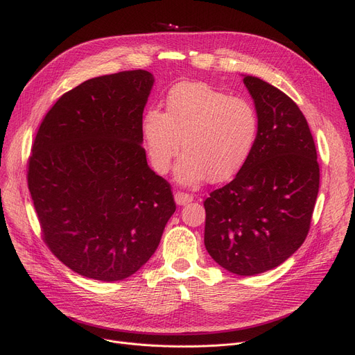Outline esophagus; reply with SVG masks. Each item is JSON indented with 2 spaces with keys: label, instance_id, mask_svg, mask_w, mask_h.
Returning a JSON list of instances; mask_svg holds the SVG:
<instances>
[{
  "label": "esophagus",
  "instance_id": "34e87169",
  "mask_svg": "<svg viewBox=\"0 0 355 355\" xmlns=\"http://www.w3.org/2000/svg\"><path fill=\"white\" fill-rule=\"evenodd\" d=\"M174 200H175V202L178 204V206H185V204H189V202L193 201V196L181 193V191H177L174 194Z\"/></svg>",
  "mask_w": 355,
  "mask_h": 355
}]
</instances>
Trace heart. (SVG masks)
I'll list each match as a JSON object with an SVG mask.
<instances>
[{"instance_id": "obj_1", "label": "heart", "mask_w": 355, "mask_h": 355, "mask_svg": "<svg viewBox=\"0 0 355 355\" xmlns=\"http://www.w3.org/2000/svg\"><path fill=\"white\" fill-rule=\"evenodd\" d=\"M166 112L151 107L142 121L146 153L161 174L170 170L181 145L175 180L194 187L204 180L233 178L250 158L259 118L250 102L202 82H181L166 95Z\"/></svg>"}]
</instances>
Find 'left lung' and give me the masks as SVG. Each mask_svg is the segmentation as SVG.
Wrapping results in <instances>:
<instances>
[{"label": "left lung", "mask_w": 355, "mask_h": 355, "mask_svg": "<svg viewBox=\"0 0 355 355\" xmlns=\"http://www.w3.org/2000/svg\"><path fill=\"white\" fill-rule=\"evenodd\" d=\"M259 134L234 180L204 201V245L223 269L253 276L282 265L305 241L320 165L297 105L268 82L245 76Z\"/></svg>", "instance_id": "8db88e82"}]
</instances>
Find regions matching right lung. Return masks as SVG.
Listing matches in <instances>:
<instances>
[{
  "mask_svg": "<svg viewBox=\"0 0 355 355\" xmlns=\"http://www.w3.org/2000/svg\"><path fill=\"white\" fill-rule=\"evenodd\" d=\"M146 70L93 78L54 103L28 161L43 239L73 272L103 282L134 275L175 211L171 187L148 166L142 114Z\"/></svg>",
  "mask_w": 355,
  "mask_h": 355,
  "instance_id": "right-lung-1",
  "label": "right lung"
}]
</instances>
